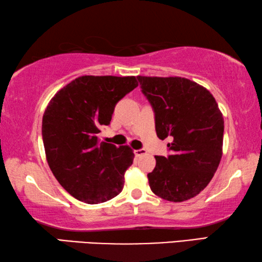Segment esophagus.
<instances>
[{
	"mask_svg": "<svg viewBox=\"0 0 262 262\" xmlns=\"http://www.w3.org/2000/svg\"><path fill=\"white\" fill-rule=\"evenodd\" d=\"M134 154H135L136 157H141V156H143V155H147V150H145V149H139V150H135Z\"/></svg>",
	"mask_w": 262,
	"mask_h": 262,
	"instance_id": "34e87169",
	"label": "esophagus"
}]
</instances>
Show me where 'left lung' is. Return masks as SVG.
Masks as SVG:
<instances>
[{"mask_svg":"<svg viewBox=\"0 0 262 262\" xmlns=\"http://www.w3.org/2000/svg\"><path fill=\"white\" fill-rule=\"evenodd\" d=\"M155 111L156 133L172 155L156 156L148 174L152 193L183 202L207 187L223 154V114L205 86L179 76H137Z\"/></svg>","mask_w":262,"mask_h":262,"instance_id":"8db88e82","label":"left lung"}]
</instances>
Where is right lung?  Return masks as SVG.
<instances>
[{"label": "right lung", "instance_id": "obj_1", "mask_svg": "<svg viewBox=\"0 0 262 262\" xmlns=\"http://www.w3.org/2000/svg\"><path fill=\"white\" fill-rule=\"evenodd\" d=\"M137 85L135 76L85 75L60 89L48 103L41 129L47 163L77 200L97 205L122 190L134 152L129 145L100 141L98 134L110 125L118 101Z\"/></svg>", "mask_w": 262, "mask_h": 262}]
</instances>
